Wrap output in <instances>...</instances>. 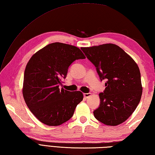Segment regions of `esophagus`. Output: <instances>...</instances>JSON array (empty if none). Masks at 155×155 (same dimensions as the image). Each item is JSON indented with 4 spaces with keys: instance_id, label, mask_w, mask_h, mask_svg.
Here are the masks:
<instances>
[{
    "instance_id": "1",
    "label": "esophagus",
    "mask_w": 155,
    "mask_h": 155,
    "mask_svg": "<svg viewBox=\"0 0 155 155\" xmlns=\"http://www.w3.org/2000/svg\"><path fill=\"white\" fill-rule=\"evenodd\" d=\"M91 93H84L83 94L84 98H88V97L91 96Z\"/></svg>"
}]
</instances>
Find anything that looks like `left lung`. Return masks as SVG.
<instances>
[{
  "label": "left lung",
  "instance_id": "1",
  "mask_svg": "<svg viewBox=\"0 0 155 155\" xmlns=\"http://www.w3.org/2000/svg\"><path fill=\"white\" fill-rule=\"evenodd\" d=\"M97 69L105 89L99 94L101 104L93 114L106 125L123 123L136 109L143 93L140 72L133 59L118 46L104 44L82 47Z\"/></svg>",
  "mask_w": 155,
  "mask_h": 155
}]
</instances>
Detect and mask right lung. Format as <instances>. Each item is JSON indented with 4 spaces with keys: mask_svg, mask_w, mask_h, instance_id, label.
<instances>
[{
    "mask_svg": "<svg viewBox=\"0 0 155 155\" xmlns=\"http://www.w3.org/2000/svg\"><path fill=\"white\" fill-rule=\"evenodd\" d=\"M85 57L74 46L54 42L39 50L26 66L22 94L31 113L41 123L58 126L68 120L83 99L81 91L59 88L74 61Z\"/></svg>",
    "mask_w": 155,
    "mask_h": 155,
    "instance_id": "1",
    "label": "right lung"
}]
</instances>
